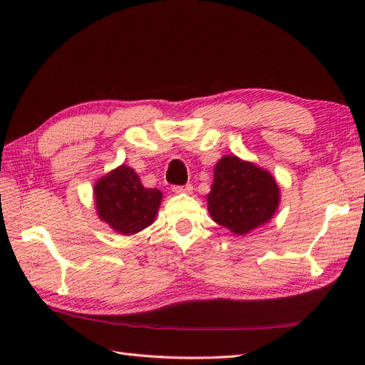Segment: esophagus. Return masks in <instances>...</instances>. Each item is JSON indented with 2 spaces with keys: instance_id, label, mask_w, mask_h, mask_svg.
Returning <instances> with one entry per match:
<instances>
[{
  "instance_id": "1",
  "label": "esophagus",
  "mask_w": 365,
  "mask_h": 365,
  "mask_svg": "<svg viewBox=\"0 0 365 365\" xmlns=\"http://www.w3.org/2000/svg\"><path fill=\"white\" fill-rule=\"evenodd\" d=\"M173 191L175 192V195H182V192H185V195H190V192L192 191V187L190 183L188 185H174Z\"/></svg>"
}]
</instances>
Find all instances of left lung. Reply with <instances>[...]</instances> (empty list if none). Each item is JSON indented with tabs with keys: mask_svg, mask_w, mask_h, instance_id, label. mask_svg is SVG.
Masks as SVG:
<instances>
[{
	"mask_svg": "<svg viewBox=\"0 0 365 365\" xmlns=\"http://www.w3.org/2000/svg\"><path fill=\"white\" fill-rule=\"evenodd\" d=\"M279 197V187L268 170L226 155L216 163L207 202L215 222L246 235L273 218Z\"/></svg>",
	"mask_w": 365,
	"mask_h": 365,
	"instance_id": "left-lung-1",
	"label": "left lung"
}]
</instances>
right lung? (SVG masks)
Here are the masks:
<instances>
[{
    "instance_id": "add662e5",
    "label": "right lung",
    "mask_w": 365,
    "mask_h": 365,
    "mask_svg": "<svg viewBox=\"0 0 365 365\" xmlns=\"http://www.w3.org/2000/svg\"><path fill=\"white\" fill-rule=\"evenodd\" d=\"M98 218L122 235L149 227L161 204L160 190L145 188L133 169L122 165L94 187Z\"/></svg>"
}]
</instances>
